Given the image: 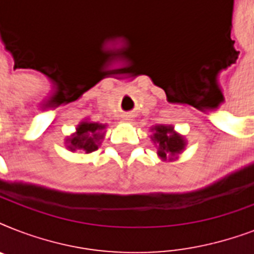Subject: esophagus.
Here are the masks:
<instances>
[{"mask_svg":"<svg viewBox=\"0 0 254 254\" xmlns=\"http://www.w3.org/2000/svg\"><path fill=\"white\" fill-rule=\"evenodd\" d=\"M125 120H130V116H125Z\"/></svg>","mask_w":254,"mask_h":254,"instance_id":"1","label":"esophagus"}]
</instances>
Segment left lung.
I'll return each instance as SVG.
<instances>
[{"mask_svg":"<svg viewBox=\"0 0 254 254\" xmlns=\"http://www.w3.org/2000/svg\"><path fill=\"white\" fill-rule=\"evenodd\" d=\"M153 141L158 145V155L162 159H167L170 155L175 157L186 146L183 137L175 133L173 127H165V125H158L154 127Z\"/></svg>","mask_w":254,"mask_h":254,"instance_id":"8db88e82","label":"left lung"}]
</instances>
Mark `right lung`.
<instances>
[{
  "instance_id": "1",
  "label": "right lung",
  "mask_w": 254,
  "mask_h": 254,
  "mask_svg": "<svg viewBox=\"0 0 254 254\" xmlns=\"http://www.w3.org/2000/svg\"><path fill=\"white\" fill-rule=\"evenodd\" d=\"M104 125L96 123H81L76 129V133L68 138L69 150H80L81 153H92L97 150L99 141L103 138L101 130Z\"/></svg>"
}]
</instances>
